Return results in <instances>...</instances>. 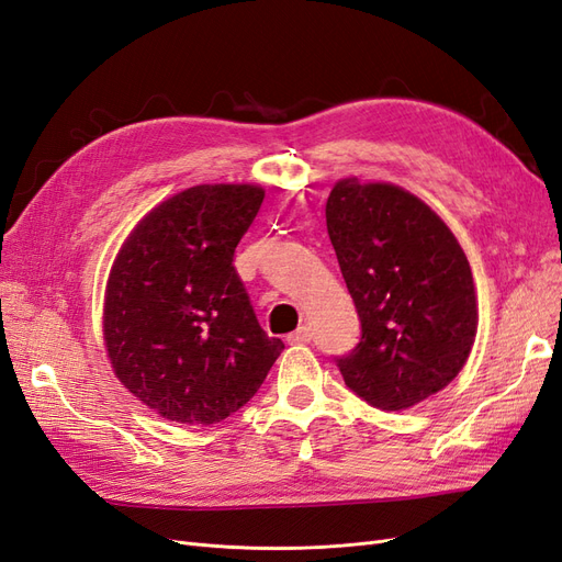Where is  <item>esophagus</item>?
Returning a JSON list of instances; mask_svg holds the SVG:
<instances>
[{
	"mask_svg": "<svg viewBox=\"0 0 562 562\" xmlns=\"http://www.w3.org/2000/svg\"><path fill=\"white\" fill-rule=\"evenodd\" d=\"M288 342H291V345H307V342H312V330L307 326H300L295 333L288 335Z\"/></svg>",
	"mask_w": 562,
	"mask_h": 562,
	"instance_id": "obj_1",
	"label": "esophagus"
}]
</instances>
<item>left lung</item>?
Returning <instances> with one entry per match:
<instances>
[{
  "label": "left lung",
  "mask_w": 562,
  "mask_h": 562,
  "mask_svg": "<svg viewBox=\"0 0 562 562\" xmlns=\"http://www.w3.org/2000/svg\"><path fill=\"white\" fill-rule=\"evenodd\" d=\"M328 236L361 318V342L337 359L347 386L382 411H405L464 368L479 307L471 267L427 203L389 182L339 180Z\"/></svg>",
  "instance_id": "1"
}]
</instances>
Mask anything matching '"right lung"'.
Here are the masks:
<instances>
[{
  "mask_svg": "<svg viewBox=\"0 0 562 562\" xmlns=\"http://www.w3.org/2000/svg\"><path fill=\"white\" fill-rule=\"evenodd\" d=\"M262 199L258 184L190 187L151 209L116 255L103 312L110 363L164 419L223 422L283 351L234 267Z\"/></svg>",
  "mask_w": 562,
  "mask_h": 562,
  "instance_id": "obj_1",
  "label": "right lung"
}]
</instances>
